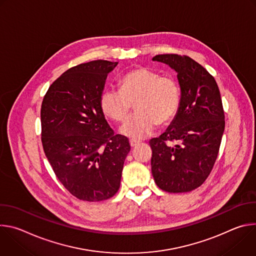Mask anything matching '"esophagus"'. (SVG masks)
Returning <instances> with one entry per match:
<instances>
[{
    "label": "esophagus",
    "instance_id": "esophagus-1",
    "mask_svg": "<svg viewBox=\"0 0 256 256\" xmlns=\"http://www.w3.org/2000/svg\"><path fill=\"white\" fill-rule=\"evenodd\" d=\"M138 140H130V147L132 148H134V147H136V144H138Z\"/></svg>",
    "mask_w": 256,
    "mask_h": 256
}]
</instances>
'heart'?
<instances>
[{
  "mask_svg": "<svg viewBox=\"0 0 256 256\" xmlns=\"http://www.w3.org/2000/svg\"><path fill=\"white\" fill-rule=\"evenodd\" d=\"M120 87V90L104 89L100 105L106 116L124 122L134 103L136 114L120 128L128 138L142 140L149 136L157 124H166L177 112L180 91L172 77L160 76L148 68H138L126 72Z\"/></svg>",
  "mask_w": 256,
  "mask_h": 256,
  "instance_id": "heart-1",
  "label": "heart"
}]
</instances>
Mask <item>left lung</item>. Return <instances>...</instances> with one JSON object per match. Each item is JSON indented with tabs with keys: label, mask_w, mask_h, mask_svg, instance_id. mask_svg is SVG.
Listing matches in <instances>:
<instances>
[{
	"label": "left lung",
	"mask_w": 256,
	"mask_h": 256,
	"mask_svg": "<svg viewBox=\"0 0 256 256\" xmlns=\"http://www.w3.org/2000/svg\"><path fill=\"white\" fill-rule=\"evenodd\" d=\"M152 60L174 70L180 86L172 122L159 138L150 140L152 174L162 190L192 192L208 178L220 149L225 130L220 90L210 72L190 56L158 54Z\"/></svg>",
	"instance_id": "1"
}]
</instances>
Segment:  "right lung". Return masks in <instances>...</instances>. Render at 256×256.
<instances>
[{"label":"right lung","mask_w":256,"mask_h":256,"mask_svg":"<svg viewBox=\"0 0 256 256\" xmlns=\"http://www.w3.org/2000/svg\"><path fill=\"white\" fill-rule=\"evenodd\" d=\"M118 62L92 60L66 70L42 104V142L60 184L79 200L112 198L130 151L128 138L114 134L101 109L107 75Z\"/></svg>","instance_id":"1"}]
</instances>
